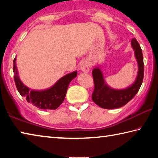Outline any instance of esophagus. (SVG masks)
Here are the masks:
<instances>
[{"instance_id":"1","label":"esophagus","mask_w":158,"mask_h":158,"mask_svg":"<svg viewBox=\"0 0 158 158\" xmlns=\"http://www.w3.org/2000/svg\"><path fill=\"white\" fill-rule=\"evenodd\" d=\"M80 69L84 73H88L90 70V64L88 61L85 60L80 65Z\"/></svg>"}]
</instances>
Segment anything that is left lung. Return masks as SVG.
Segmentation results:
<instances>
[{
    "label": "left lung",
    "instance_id": "8db88e82",
    "mask_svg": "<svg viewBox=\"0 0 158 158\" xmlns=\"http://www.w3.org/2000/svg\"><path fill=\"white\" fill-rule=\"evenodd\" d=\"M131 45L135 51V56L138 63V73L135 82L123 89H114L106 84L103 73L99 67L93 69L94 91L92 100L101 108L112 109L121 107L135 97L139 90L143 79L144 65L142 50L137 40L133 38Z\"/></svg>",
    "mask_w": 158,
    "mask_h": 158
}]
</instances>
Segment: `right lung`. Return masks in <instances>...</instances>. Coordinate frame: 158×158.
Segmentation results:
<instances>
[{"label":"right lung","mask_w":158,"mask_h":158,"mask_svg":"<svg viewBox=\"0 0 158 158\" xmlns=\"http://www.w3.org/2000/svg\"><path fill=\"white\" fill-rule=\"evenodd\" d=\"M14 79L19 93L24 97L28 102L40 109H56L65 100L67 90L69 83L77 75V72L66 74L52 87L45 90H31L21 81L18 74L17 67L16 65V58L13 61Z\"/></svg>","instance_id":"right-lung-1"}]
</instances>
